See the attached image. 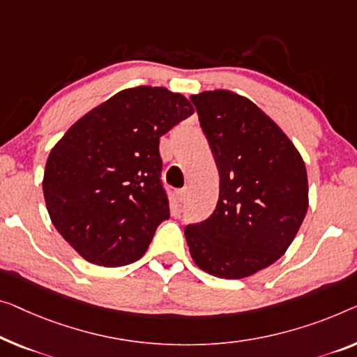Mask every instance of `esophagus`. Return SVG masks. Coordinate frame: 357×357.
Segmentation results:
<instances>
[{
    "label": "esophagus",
    "instance_id": "obj_1",
    "mask_svg": "<svg viewBox=\"0 0 357 357\" xmlns=\"http://www.w3.org/2000/svg\"><path fill=\"white\" fill-rule=\"evenodd\" d=\"M176 195H178V200L181 202V204H184V202L188 200V188L176 190Z\"/></svg>",
    "mask_w": 357,
    "mask_h": 357
}]
</instances>
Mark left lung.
<instances>
[{"mask_svg": "<svg viewBox=\"0 0 357 357\" xmlns=\"http://www.w3.org/2000/svg\"><path fill=\"white\" fill-rule=\"evenodd\" d=\"M208 141L220 199L206 220L184 229L205 273L242 279L285 253L307 211L305 163L289 137L252 100L229 91L190 96Z\"/></svg>", "mask_w": 357, "mask_h": 357, "instance_id": "8db88e82", "label": "left lung"}]
</instances>
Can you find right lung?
I'll return each mask as SVG.
<instances>
[{
    "label": "right lung",
    "mask_w": 357,
    "mask_h": 357,
    "mask_svg": "<svg viewBox=\"0 0 357 357\" xmlns=\"http://www.w3.org/2000/svg\"><path fill=\"white\" fill-rule=\"evenodd\" d=\"M194 114L184 96L139 86L79 119L52 149L43 194L52 225L89 263L125 266L169 218L160 136Z\"/></svg>",
    "instance_id": "1"
}]
</instances>
